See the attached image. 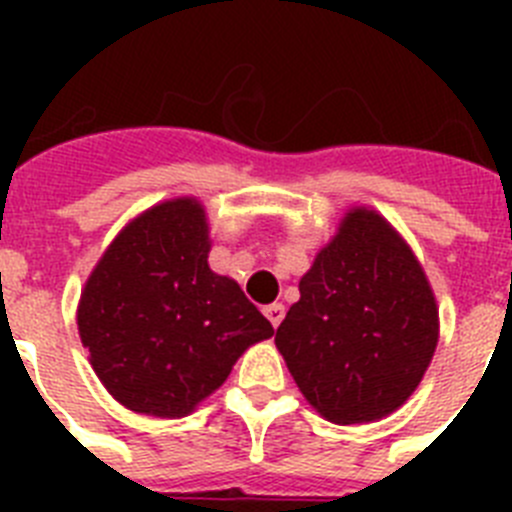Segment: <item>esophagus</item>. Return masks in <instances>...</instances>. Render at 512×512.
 <instances>
[{
	"instance_id": "esophagus-1",
	"label": "esophagus",
	"mask_w": 512,
	"mask_h": 512,
	"mask_svg": "<svg viewBox=\"0 0 512 512\" xmlns=\"http://www.w3.org/2000/svg\"><path fill=\"white\" fill-rule=\"evenodd\" d=\"M264 315L269 318V323L274 325V328H279V323L284 320V305L282 302H271V305L264 307Z\"/></svg>"
}]
</instances>
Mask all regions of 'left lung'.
Wrapping results in <instances>:
<instances>
[{"instance_id":"8db88e82","label":"left lung","mask_w":512,"mask_h":512,"mask_svg":"<svg viewBox=\"0 0 512 512\" xmlns=\"http://www.w3.org/2000/svg\"><path fill=\"white\" fill-rule=\"evenodd\" d=\"M274 341L312 408L330 423H366L400 408L423 379L436 300L390 223L354 210L302 277Z\"/></svg>"}]
</instances>
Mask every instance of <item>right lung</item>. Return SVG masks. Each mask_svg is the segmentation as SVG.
Returning a JSON list of instances; mask_svg holds the SVG:
<instances>
[{"label":"right lung","instance_id":"obj_1","mask_svg":"<svg viewBox=\"0 0 512 512\" xmlns=\"http://www.w3.org/2000/svg\"><path fill=\"white\" fill-rule=\"evenodd\" d=\"M205 212L153 207L115 238L79 305L81 343L115 400L182 418L228 379L251 343L274 333L243 289L207 266Z\"/></svg>","mask_w":512,"mask_h":512}]
</instances>
